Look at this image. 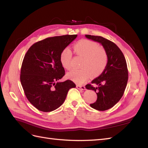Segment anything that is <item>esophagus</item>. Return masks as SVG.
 <instances>
[{
    "label": "esophagus",
    "mask_w": 148,
    "mask_h": 148,
    "mask_svg": "<svg viewBox=\"0 0 148 148\" xmlns=\"http://www.w3.org/2000/svg\"><path fill=\"white\" fill-rule=\"evenodd\" d=\"M77 88L78 89H81V90H85V86H83V85H77Z\"/></svg>",
    "instance_id": "34e87169"
}]
</instances>
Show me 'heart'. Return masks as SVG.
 Wrapping results in <instances>:
<instances>
[{
	"label": "heart",
	"mask_w": 148,
	"mask_h": 148,
	"mask_svg": "<svg viewBox=\"0 0 148 148\" xmlns=\"http://www.w3.org/2000/svg\"><path fill=\"white\" fill-rule=\"evenodd\" d=\"M74 51L83 57L82 69L71 70L66 73V77L78 83L84 82L89 77H95L101 75L107 64V55L106 51L98 44L87 39L81 40L73 46ZM71 52L69 48L62 50L60 55V61L64 69L69 70L71 67Z\"/></svg>",
	"instance_id": "1"
}]
</instances>
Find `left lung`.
<instances>
[{"label": "left lung", "instance_id": "obj_1", "mask_svg": "<svg viewBox=\"0 0 148 148\" xmlns=\"http://www.w3.org/2000/svg\"><path fill=\"white\" fill-rule=\"evenodd\" d=\"M86 38L100 43L107 55V64L103 72L86 85L95 91L97 101L90 104L92 108L104 111L114 106L122 97L128 82V69L125 58L115 43L101 36L85 35Z\"/></svg>", "mask_w": 148, "mask_h": 148}]
</instances>
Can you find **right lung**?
I'll list each match as a JSON object with an SVG mask.
<instances>
[{
  "label": "right lung",
  "instance_id": "add662e5",
  "mask_svg": "<svg viewBox=\"0 0 148 148\" xmlns=\"http://www.w3.org/2000/svg\"><path fill=\"white\" fill-rule=\"evenodd\" d=\"M77 37L74 34L46 38L34 43L25 56L20 82L27 99L39 110L47 112L59 108L69 89L76 87L71 80L59 81L65 75L60 53Z\"/></svg>",
  "mask_w": 148,
  "mask_h": 148
}]
</instances>
